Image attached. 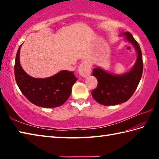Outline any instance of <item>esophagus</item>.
Segmentation results:
<instances>
[{
    "label": "esophagus",
    "instance_id": "1",
    "mask_svg": "<svg viewBox=\"0 0 159 159\" xmlns=\"http://www.w3.org/2000/svg\"><path fill=\"white\" fill-rule=\"evenodd\" d=\"M79 73L83 78H86L91 74V68L88 61H82L79 66Z\"/></svg>",
    "mask_w": 159,
    "mask_h": 159
}]
</instances>
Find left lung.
<instances>
[{"instance_id": "1", "label": "left lung", "mask_w": 159, "mask_h": 159, "mask_svg": "<svg viewBox=\"0 0 159 159\" xmlns=\"http://www.w3.org/2000/svg\"><path fill=\"white\" fill-rule=\"evenodd\" d=\"M120 36H125V41L134 47L137 60L130 71L121 74L110 73L95 66L93 76H95L98 84L91 94L96 102L104 106L116 105L128 101L138 88L143 71L142 55L138 42L128 31L122 32Z\"/></svg>"}]
</instances>
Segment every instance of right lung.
Masks as SVG:
<instances>
[{
    "label": "right lung",
    "mask_w": 159,
    "mask_h": 159,
    "mask_svg": "<svg viewBox=\"0 0 159 159\" xmlns=\"http://www.w3.org/2000/svg\"><path fill=\"white\" fill-rule=\"evenodd\" d=\"M17 50L15 63V76L21 92L35 105L44 108H55L65 102L71 93V88L77 78L74 71L62 70L48 78H34L21 67Z\"/></svg>",
    "instance_id": "right-lung-1"
}]
</instances>
